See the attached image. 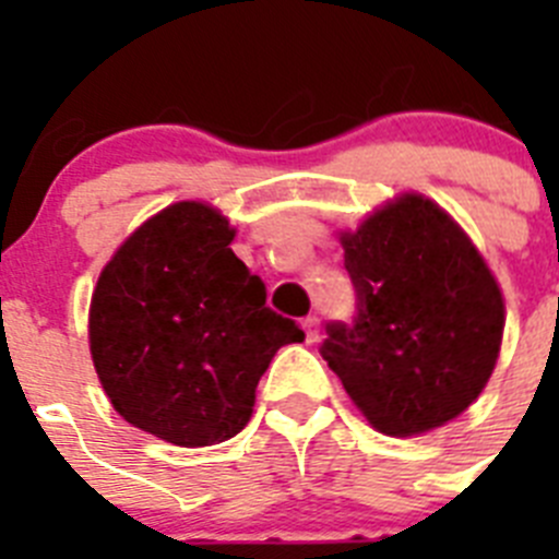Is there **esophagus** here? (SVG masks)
<instances>
[{
	"label": "esophagus",
	"mask_w": 559,
	"mask_h": 559,
	"mask_svg": "<svg viewBox=\"0 0 559 559\" xmlns=\"http://www.w3.org/2000/svg\"><path fill=\"white\" fill-rule=\"evenodd\" d=\"M302 328H305V338H308V344H316V341H319V319H316V316H308V319L302 322Z\"/></svg>",
	"instance_id": "obj_1"
}]
</instances>
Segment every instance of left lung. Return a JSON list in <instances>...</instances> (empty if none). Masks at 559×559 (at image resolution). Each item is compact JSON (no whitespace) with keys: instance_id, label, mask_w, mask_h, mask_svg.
<instances>
[{"instance_id":"obj_1","label":"left lung","mask_w":559,"mask_h":559,"mask_svg":"<svg viewBox=\"0 0 559 559\" xmlns=\"http://www.w3.org/2000/svg\"><path fill=\"white\" fill-rule=\"evenodd\" d=\"M338 240L360 310L353 328H328L322 358L355 408L386 437L456 419L487 386L507 322L484 254L423 192H400Z\"/></svg>"}]
</instances>
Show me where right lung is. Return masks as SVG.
<instances>
[{"label": "right lung", "instance_id": "1", "mask_svg": "<svg viewBox=\"0 0 559 559\" xmlns=\"http://www.w3.org/2000/svg\"><path fill=\"white\" fill-rule=\"evenodd\" d=\"M231 240L218 206L176 201L122 240L88 305V353L114 412L170 445L243 431L276 349L305 338L265 308Z\"/></svg>", "mask_w": 559, "mask_h": 559}]
</instances>
